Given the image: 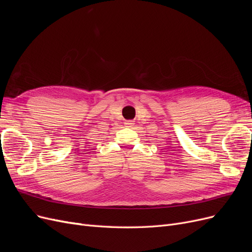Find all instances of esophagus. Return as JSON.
Segmentation results:
<instances>
[{
    "label": "esophagus",
    "instance_id": "1",
    "mask_svg": "<svg viewBox=\"0 0 252 252\" xmlns=\"http://www.w3.org/2000/svg\"><path fill=\"white\" fill-rule=\"evenodd\" d=\"M125 125H127V126H133L134 123H133V121H126Z\"/></svg>",
    "mask_w": 252,
    "mask_h": 252
}]
</instances>
